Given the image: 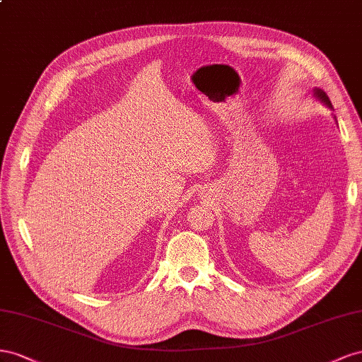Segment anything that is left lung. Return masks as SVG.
<instances>
[{
  "label": "left lung",
  "instance_id": "left-lung-1",
  "mask_svg": "<svg viewBox=\"0 0 362 362\" xmlns=\"http://www.w3.org/2000/svg\"><path fill=\"white\" fill-rule=\"evenodd\" d=\"M314 95H315V98H318L320 101L325 103V105H326L327 107L332 109V103H330V100H329V97L326 95V92H325V90L315 88V89H314Z\"/></svg>",
  "mask_w": 362,
  "mask_h": 362
}]
</instances>
